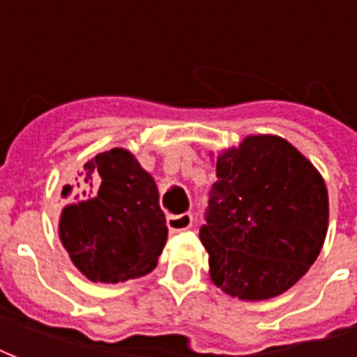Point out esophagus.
<instances>
[{
    "instance_id": "34e87169",
    "label": "esophagus",
    "mask_w": 357,
    "mask_h": 357,
    "mask_svg": "<svg viewBox=\"0 0 357 357\" xmlns=\"http://www.w3.org/2000/svg\"><path fill=\"white\" fill-rule=\"evenodd\" d=\"M166 225H168V231L178 233L183 229H189L193 225V216L191 214H178V216H168L166 218Z\"/></svg>"
}]
</instances>
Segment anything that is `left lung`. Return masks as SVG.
<instances>
[{"instance_id":"obj_1","label":"left lung","mask_w":357,"mask_h":357,"mask_svg":"<svg viewBox=\"0 0 357 357\" xmlns=\"http://www.w3.org/2000/svg\"><path fill=\"white\" fill-rule=\"evenodd\" d=\"M199 237L212 281L231 296L266 300L298 281L327 235L329 197L312 164L275 135H250L218 158Z\"/></svg>"}]
</instances>
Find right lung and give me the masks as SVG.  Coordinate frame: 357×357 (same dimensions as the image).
<instances>
[{"instance_id":"obj_1","label":"right lung","mask_w":357,"mask_h":357,"mask_svg":"<svg viewBox=\"0 0 357 357\" xmlns=\"http://www.w3.org/2000/svg\"><path fill=\"white\" fill-rule=\"evenodd\" d=\"M82 197L61 216V241L91 281L118 283L149 273L168 237L153 178L132 153L110 149L84 164ZM66 187L63 195H70Z\"/></svg>"}]
</instances>
